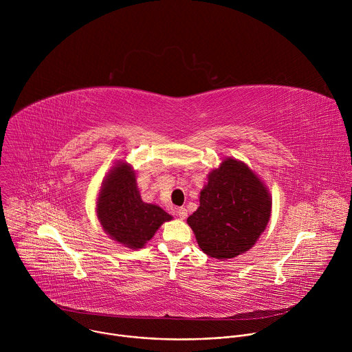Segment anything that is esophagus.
<instances>
[{
  "mask_svg": "<svg viewBox=\"0 0 352 352\" xmlns=\"http://www.w3.org/2000/svg\"><path fill=\"white\" fill-rule=\"evenodd\" d=\"M177 216H178L181 220H185L186 216H188L186 209H185V208H178V209H177Z\"/></svg>",
  "mask_w": 352,
  "mask_h": 352,
  "instance_id": "34e87169",
  "label": "esophagus"
}]
</instances>
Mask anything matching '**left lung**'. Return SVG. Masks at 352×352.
I'll return each instance as SVG.
<instances>
[{
  "label": "left lung",
  "instance_id": "8db88e82",
  "mask_svg": "<svg viewBox=\"0 0 352 352\" xmlns=\"http://www.w3.org/2000/svg\"><path fill=\"white\" fill-rule=\"evenodd\" d=\"M270 216L269 188L243 162L227 157L209 173L186 223L208 256L231 259L256 243Z\"/></svg>",
  "mask_w": 352,
  "mask_h": 352
}]
</instances>
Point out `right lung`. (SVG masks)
<instances>
[{
	"mask_svg": "<svg viewBox=\"0 0 352 352\" xmlns=\"http://www.w3.org/2000/svg\"><path fill=\"white\" fill-rule=\"evenodd\" d=\"M96 214L113 241L133 250L143 248L163 223L173 220L160 206L143 202L133 167L121 160L110 168L100 186Z\"/></svg>",
	"mask_w": 352,
	"mask_h": 352,
	"instance_id": "1",
	"label": "right lung"
}]
</instances>
